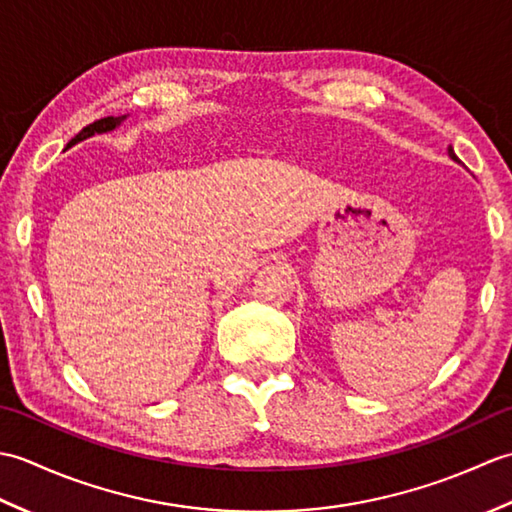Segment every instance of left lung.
Instances as JSON below:
<instances>
[{
    "label": "left lung",
    "mask_w": 512,
    "mask_h": 512,
    "mask_svg": "<svg viewBox=\"0 0 512 512\" xmlns=\"http://www.w3.org/2000/svg\"><path fill=\"white\" fill-rule=\"evenodd\" d=\"M449 156H451L453 160H458V156H455V151H453V147H449Z\"/></svg>",
    "instance_id": "left-lung-1"
}]
</instances>
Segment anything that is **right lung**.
Wrapping results in <instances>:
<instances>
[{
	"mask_svg": "<svg viewBox=\"0 0 512 512\" xmlns=\"http://www.w3.org/2000/svg\"><path fill=\"white\" fill-rule=\"evenodd\" d=\"M127 116H107V118H101V121H94V123H90L88 127H83L79 134H76L70 143H68V149L72 147V145H76V143H81V140H85V138H90V136H94V134H105V132H112V129H116L118 125H121L123 121H125Z\"/></svg>",
	"mask_w": 512,
	"mask_h": 512,
	"instance_id": "right-lung-1",
	"label": "right lung"
}]
</instances>
